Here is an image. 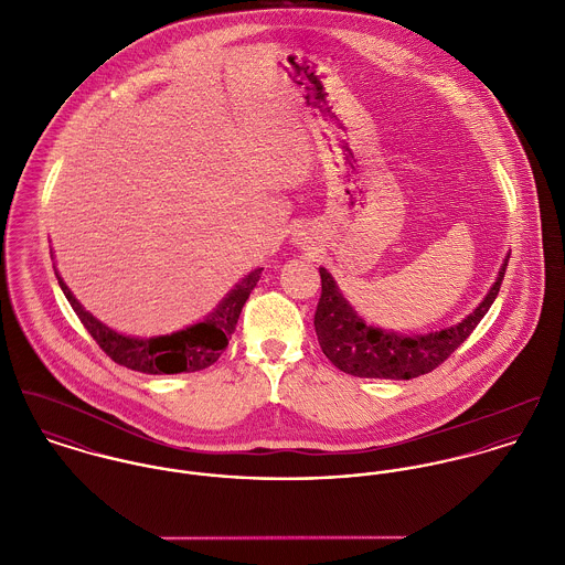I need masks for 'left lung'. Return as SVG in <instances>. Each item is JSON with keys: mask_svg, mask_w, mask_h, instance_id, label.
<instances>
[{"mask_svg": "<svg viewBox=\"0 0 565 565\" xmlns=\"http://www.w3.org/2000/svg\"><path fill=\"white\" fill-rule=\"evenodd\" d=\"M509 256L504 258L495 282L483 302L457 326L428 334H401L367 326L343 298L332 276L320 267L322 296L316 311V332L328 361L345 374L359 379L408 381L439 367L483 320L493 305Z\"/></svg>", "mask_w": 565, "mask_h": 565, "instance_id": "8db88e82", "label": "left lung"}]
</instances>
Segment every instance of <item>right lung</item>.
<instances>
[{
  "mask_svg": "<svg viewBox=\"0 0 565 565\" xmlns=\"http://www.w3.org/2000/svg\"><path fill=\"white\" fill-rule=\"evenodd\" d=\"M260 271L263 267L249 271L204 322L152 339L126 337L99 322L88 311H84V307L70 291L58 271L56 278L88 334L115 363L143 374H180L200 372L220 359L222 350H226L228 345L231 334L235 332L245 300L249 298L252 289L260 278Z\"/></svg>",
  "mask_w": 565,
  "mask_h": 565,
  "instance_id": "right-lung-1",
  "label": "right lung"
}]
</instances>
